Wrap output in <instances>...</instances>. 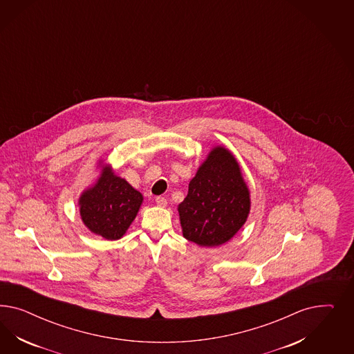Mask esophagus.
Returning <instances> with one entry per match:
<instances>
[{
	"label": "esophagus",
	"instance_id": "esophagus-1",
	"mask_svg": "<svg viewBox=\"0 0 354 354\" xmlns=\"http://www.w3.org/2000/svg\"><path fill=\"white\" fill-rule=\"evenodd\" d=\"M156 204L161 207H166L167 206V200L165 197H156Z\"/></svg>",
	"mask_w": 354,
	"mask_h": 354
}]
</instances>
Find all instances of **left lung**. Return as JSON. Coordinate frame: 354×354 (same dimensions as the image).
<instances>
[{
    "mask_svg": "<svg viewBox=\"0 0 354 354\" xmlns=\"http://www.w3.org/2000/svg\"><path fill=\"white\" fill-rule=\"evenodd\" d=\"M178 212L183 236L200 247L222 245L237 234L250 212V193L230 150L212 149Z\"/></svg>",
    "mask_w": 354,
    "mask_h": 354,
    "instance_id": "obj_1",
    "label": "left lung"
}]
</instances>
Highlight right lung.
Instances as JSON below:
<instances>
[{"mask_svg": "<svg viewBox=\"0 0 354 354\" xmlns=\"http://www.w3.org/2000/svg\"><path fill=\"white\" fill-rule=\"evenodd\" d=\"M142 204V194L110 166H102L97 182L79 198L80 216L86 228L106 240L126 234Z\"/></svg>", "mask_w": 354, "mask_h": 354, "instance_id": "add662e5", "label": "right lung"}]
</instances>
